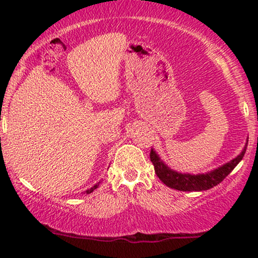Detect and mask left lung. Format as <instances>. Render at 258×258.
Returning a JSON list of instances; mask_svg holds the SVG:
<instances>
[{
	"label": "left lung",
	"mask_w": 258,
	"mask_h": 258,
	"mask_svg": "<svg viewBox=\"0 0 258 258\" xmlns=\"http://www.w3.org/2000/svg\"><path fill=\"white\" fill-rule=\"evenodd\" d=\"M247 143L245 144L244 149L241 150V153L239 154L236 158H234L230 161L226 162L222 166L215 168V170L210 171L206 173H198V174H191V173H182L177 172V171L172 170L171 167H168L161 158L159 156V154L153 149L150 150V160H152L154 165V170H155L156 176L159 177L164 184H166L170 188L176 189V190H182V191H201V190H207V189H211L223 180L235 168L236 165L241 161L244 158L245 152H246Z\"/></svg>",
	"instance_id": "obj_1"
}]
</instances>
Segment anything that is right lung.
Here are the masks:
<instances>
[{
    "instance_id": "right-lung-1",
    "label": "right lung",
    "mask_w": 258,
    "mask_h": 258,
    "mask_svg": "<svg viewBox=\"0 0 258 258\" xmlns=\"http://www.w3.org/2000/svg\"><path fill=\"white\" fill-rule=\"evenodd\" d=\"M99 183H100V182H98V183H97V184H94L93 186H92V188H90V189H87V190H86V194H90V193H92V191H93V190H94V189H97V188H98Z\"/></svg>"
}]
</instances>
